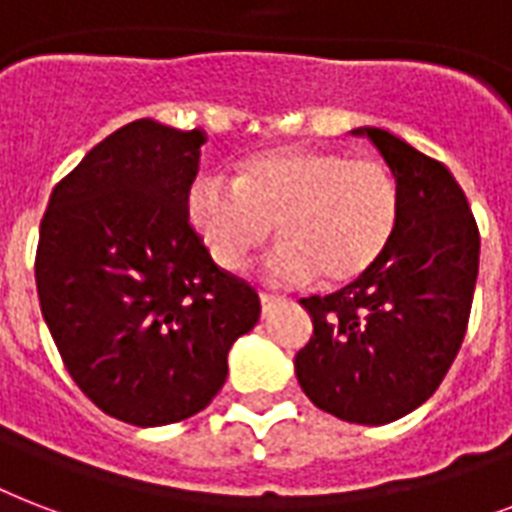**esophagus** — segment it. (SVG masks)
<instances>
[{"mask_svg": "<svg viewBox=\"0 0 512 512\" xmlns=\"http://www.w3.org/2000/svg\"><path fill=\"white\" fill-rule=\"evenodd\" d=\"M282 298H276V295H268V292H260V306H263V314H268L276 303Z\"/></svg>", "mask_w": 512, "mask_h": 512, "instance_id": "esophagus-1", "label": "esophagus"}]
</instances>
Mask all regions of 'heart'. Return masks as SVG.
<instances>
[{
    "mask_svg": "<svg viewBox=\"0 0 512 512\" xmlns=\"http://www.w3.org/2000/svg\"><path fill=\"white\" fill-rule=\"evenodd\" d=\"M400 185L381 158L327 147H279L239 166L233 182L198 177L187 217L225 271H241L271 236L265 271L279 284L357 279L395 233Z\"/></svg>",
    "mask_w": 512,
    "mask_h": 512,
    "instance_id": "obj_1",
    "label": "heart"
}]
</instances>
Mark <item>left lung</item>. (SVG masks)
Listing matches in <instances>:
<instances>
[{
	"label": "left lung",
	"instance_id": "left-lung-1",
	"mask_svg": "<svg viewBox=\"0 0 512 512\" xmlns=\"http://www.w3.org/2000/svg\"><path fill=\"white\" fill-rule=\"evenodd\" d=\"M368 136L400 185L395 233L333 295L300 300L314 335L295 354L300 389L351 424H389L435 395L464 341L481 236L454 174L376 126Z\"/></svg>",
	"mask_w": 512,
	"mask_h": 512
}]
</instances>
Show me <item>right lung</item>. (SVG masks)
I'll return each instance as SVG.
<instances>
[{"mask_svg":"<svg viewBox=\"0 0 512 512\" xmlns=\"http://www.w3.org/2000/svg\"><path fill=\"white\" fill-rule=\"evenodd\" d=\"M204 142L150 117L117 128L53 187L39 225L34 276L58 354L93 405L134 427L204 411L260 319L257 292L190 228Z\"/></svg>","mask_w":512,"mask_h":512,"instance_id":"1","label":"right lung"}]
</instances>
